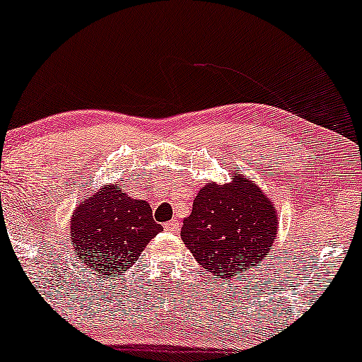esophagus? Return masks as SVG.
<instances>
[{"instance_id": "34e87169", "label": "esophagus", "mask_w": 362, "mask_h": 362, "mask_svg": "<svg viewBox=\"0 0 362 362\" xmlns=\"http://www.w3.org/2000/svg\"><path fill=\"white\" fill-rule=\"evenodd\" d=\"M163 228L170 230V233H178V221H175V219L168 221V223H165Z\"/></svg>"}]
</instances>
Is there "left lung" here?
<instances>
[{"label":"left lung","mask_w":362,"mask_h":362,"mask_svg":"<svg viewBox=\"0 0 362 362\" xmlns=\"http://www.w3.org/2000/svg\"><path fill=\"white\" fill-rule=\"evenodd\" d=\"M228 184L209 182L199 190L180 236L194 258L216 278H239L259 264L278 233L275 204L256 182L230 173Z\"/></svg>","instance_id":"8db88e82"}]
</instances>
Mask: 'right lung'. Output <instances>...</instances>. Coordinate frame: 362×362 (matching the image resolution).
Returning <instances> with one entry per match:
<instances>
[{
  "mask_svg": "<svg viewBox=\"0 0 362 362\" xmlns=\"http://www.w3.org/2000/svg\"><path fill=\"white\" fill-rule=\"evenodd\" d=\"M74 252L95 275L115 280L136 263L163 228L146 200L133 199L115 182L87 195L69 223Z\"/></svg>",
  "mask_w": 362,
  "mask_h": 362,
  "instance_id": "obj_1",
  "label": "right lung"
}]
</instances>
